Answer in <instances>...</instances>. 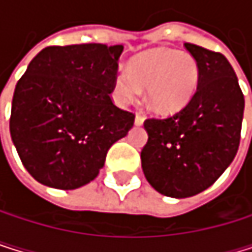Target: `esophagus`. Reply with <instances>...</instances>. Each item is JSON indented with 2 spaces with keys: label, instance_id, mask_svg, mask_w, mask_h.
Segmentation results:
<instances>
[{
  "label": "esophagus",
  "instance_id": "1",
  "mask_svg": "<svg viewBox=\"0 0 252 252\" xmlns=\"http://www.w3.org/2000/svg\"><path fill=\"white\" fill-rule=\"evenodd\" d=\"M143 121H145L143 115L137 113V115H136V118H134V124H136V125H137V127H139V125H142V124H143Z\"/></svg>",
  "mask_w": 252,
  "mask_h": 252
}]
</instances>
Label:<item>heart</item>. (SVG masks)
Returning <instances> with one entry per match:
<instances>
[{"label":"heart","mask_w":252,"mask_h":252,"mask_svg":"<svg viewBox=\"0 0 252 252\" xmlns=\"http://www.w3.org/2000/svg\"><path fill=\"white\" fill-rule=\"evenodd\" d=\"M199 83L193 56L175 50H151L136 57L130 67L115 75V95L121 104L136 101L147 88L148 107L158 115H172L192 101Z\"/></svg>","instance_id":"heart-1"}]
</instances>
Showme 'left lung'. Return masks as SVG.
<instances>
[{
	"label": "left lung",
	"instance_id": "1",
	"mask_svg": "<svg viewBox=\"0 0 252 252\" xmlns=\"http://www.w3.org/2000/svg\"><path fill=\"white\" fill-rule=\"evenodd\" d=\"M185 46L199 67L196 94L174 116L145 121L148 142L140 153L145 178L171 198L193 196L224 174L239 148L245 109L230 62L198 45Z\"/></svg>",
	"mask_w": 252,
	"mask_h": 252
}]
</instances>
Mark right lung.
Masks as SVG:
<instances>
[{"label":"right lung","instance_id":"1","mask_svg":"<svg viewBox=\"0 0 252 252\" xmlns=\"http://www.w3.org/2000/svg\"><path fill=\"white\" fill-rule=\"evenodd\" d=\"M122 45L48 46L18 81L10 136L21 161L42 185L72 190L95 180L109 148L134 115L118 109L115 89Z\"/></svg>","mask_w":252,"mask_h":252}]
</instances>
